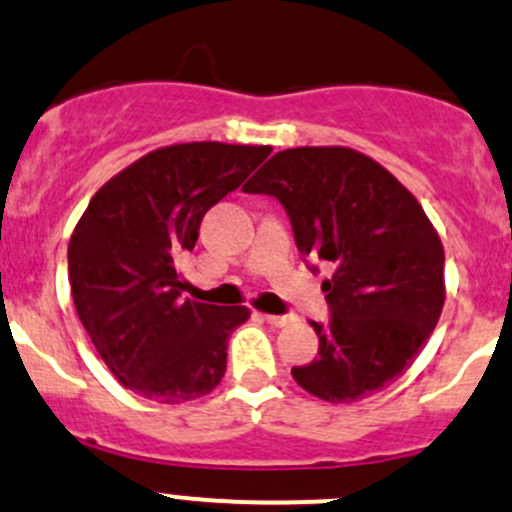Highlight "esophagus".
<instances>
[{
  "label": "esophagus",
  "mask_w": 512,
  "mask_h": 512,
  "mask_svg": "<svg viewBox=\"0 0 512 512\" xmlns=\"http://www.w3.org/2000/svg\"><path fill=\"white\" fill-rule=\"evenodd\" d=\"M265 321L274 328H282V326H289L292 324V316H274V314H265Z\"/></svg>",
  "instance_id": "obj_1"
}]
</instances>
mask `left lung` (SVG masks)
<instances>
[{
	"mask_svg": "<svg viewBox=\"0 0 512 512\" xmlns=\"http://www.w3.org/2000/svg\"><path fill=\"white\" fill-rule=\"evenodd\" d=\"M242 191L277 198L301 255L333 267L321 284L331 319L309 321L319 355L292 368L294 380L326 402H358L390 385L444 306V247L417 198L346 147L274 154Z\"/></svg>",
	"mask_w": 512,
	"mask_h": 512,
	"instance_id": "obj_1",
	"label": "left lung"
}]
</instances>
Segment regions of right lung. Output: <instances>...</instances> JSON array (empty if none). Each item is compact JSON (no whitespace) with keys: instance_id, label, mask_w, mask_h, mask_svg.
Segmentation results:
<instances>
[{"instance_id":"obj_1","label":"right lung","mask_w":512,"mask_h":512,"mask_svg":"<svg viewBox=\"0 0 512 512\" xmlns=\"http://www.w3.org/2000/svg\"><path fill=\"white\" fill-rule=\"evenodd\" d=\"M272 147L191 142L157 149L90 198L68 245L73 304L110 373L161 405L208 395L228 338L250 311L181 297L176 262L196 247L208 208Z\"/></svg>"}]
</instances>
